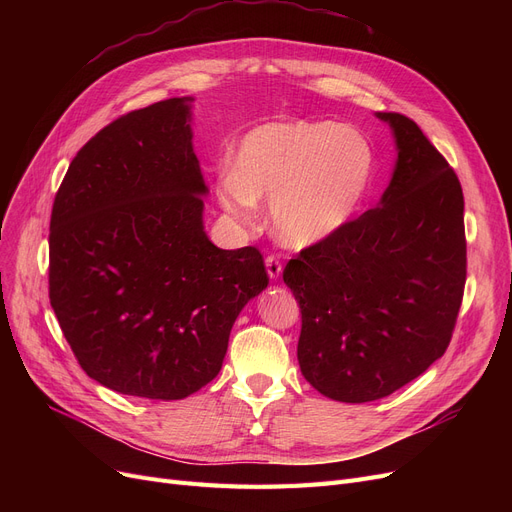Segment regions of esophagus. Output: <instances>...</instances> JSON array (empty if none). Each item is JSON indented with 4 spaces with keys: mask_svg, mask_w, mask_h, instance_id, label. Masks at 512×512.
Instances as JSON below:
<instances>
[{
    "mask_svg": "<svg viewBox=\"0 0 512 512\" xmlns=\"http://www.w3.org/2000/svg\"><path fill=\"white\" fill-rule=\"evenodd\" d=\"M265 270H267V276H270V280H278L282 276V263L278 257L270 255L265 259Z\"/></svg>",
    "mask_w": 512,
    "mask_h": 512,
    "instance_id": "obj_1",
    "label": "esophagus"
}]
</instances>
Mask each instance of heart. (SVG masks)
I'll return each mask as SVG.
<instances>
[{
	"label": "heart",
	"instance_id": "b5f03b06",
	"mask_svg": "<svg viewBox=\"0 0 512 512\" xmlns=\"http://www.w3.org/2000/svg\"><path fill=\"white\" fill-rule=\"evenodd\" d=\"M375 174V151L357 128L336 122H270L238 143L234 170L215 195L242 226H255L270 201L278 238L292 249L319 245L353 222Z\"/></svg>",
	"mask_w": 512,
	"mask_h": 512
}]
</instances>
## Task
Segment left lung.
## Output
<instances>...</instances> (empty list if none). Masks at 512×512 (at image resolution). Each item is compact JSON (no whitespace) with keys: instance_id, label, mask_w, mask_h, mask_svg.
<instances>
[{"instance_id":"obj_1","label":"left lung","mask_w":512,"mask_h":512,"mask_svg":"<svg viewBox=\"0 0 512 512\" xmlns=\"http://www.w3.org/2000/svg\"><path fill=\"white\" fill-rule=\"evenodd\" d=\"M375 118L396 145L380 203L284 270L303 319L301 373L353 405L396 392L444 355L467 278L459 178L413 120Z\"/></svg>"}]
</instances>
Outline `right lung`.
<instances>
[{
  "mask_svg": "<svg viewBox=\"0 0 512 512\" xmlns=\"http://www.w3.org/2000/svg\"><path fill=\"white\" fill-rule=\"evenodd\" d=\"M193 101L99 130L53 201L51 307L89 378L128 396L180 400L209 384L238 313L267 288L255 247L224 251L205 232Z\"/></svg>",
  "mask_w": 512,
  "mask_h": 512,
  "instance_id": "add662e5",
  "label": "right lung"
}]
</instances>
